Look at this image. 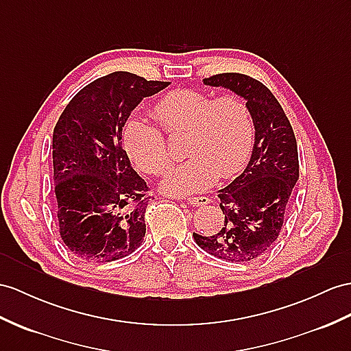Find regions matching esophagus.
<instances>
[{
  "label": "esophagus",
  "mask_w": 351,
  "mask_h": 351,
  "mask_svg": "<svg viewBox=\"0 0 351 351\" xmlns=\"http://www.w3.org/2000/svg\"><path fill=\"white\" fill-rule=\"evenodd\" d=\"M184 201L187 204H191L192 207H202V205L208 204L207 196H186Z\"/></svg>",
  "instance_id": "1"
}]
</instances>
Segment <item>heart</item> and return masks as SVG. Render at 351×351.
Listing matches in <instances>:
<instances>
[{
    "label": "heart",
    "instance_id": "heart-1",
    "mask_svg": "<svg viewBox=\"0 0 351 351\" xmlns=\"http://www.w3.org/2000/svg\"><path fill=\"white\" fill-rule=\"evenodd\" d=\"M152 114L168 136L183 134L180 164L168 171L162 187L171 195L201 192L217 178L237 176L249 160L254 123L249 104L238 95L213 97L198 89H176L160 97ZM123 149L134 165L150 176L171 164L165 135L146 119L131 117L122 134Z\"/></svg>",
    "mask_w": 351,
    "mask_h": 351
}]
</instances>
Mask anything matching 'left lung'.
I'll list each match as a JSON object with an SVG mask.
<instances>
[{
  "label": "left lung",
  "mask_w": 351,
  "mask_h": 351,
  "mask_svg": "<svg viewBox=\"0 0 351 351\" xmlns=\"http://www.w3.org/2000/svg\"><path fill=\"white\" fill-rule=\"evenodd\" d=\"M228 88L249 104L254 123L252 158L241 176L219 191L223 226L216 235L195 234L202 250L219 259L249 262L276 243L290 193L299 178L296 138L277 98L259 80L240 73L204 79Z\"/></svg>",
  "instance_id": "left-lung-1"
}]
</instances>
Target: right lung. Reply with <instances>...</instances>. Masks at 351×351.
I'll return each mask as SVG.
<instances>
[{
	"label": "right lung",
	"instance_id": "right-lung-1",
	"mask_svg": "<svg viewBox=\"0 0 351 351\" xmlns=\"http://www.w3.org/2000/svg\"><path fill=\"white\" fill-rule=\"evenodd\" d=\"M169 82L116 71L84 86L53 130L59 235L75 258L113 262L146 235L149 186L122 149V128L143 98Z\"/></svg>",
	"mask_w": 351,
	"mask_h": 351
}]
</instances>
